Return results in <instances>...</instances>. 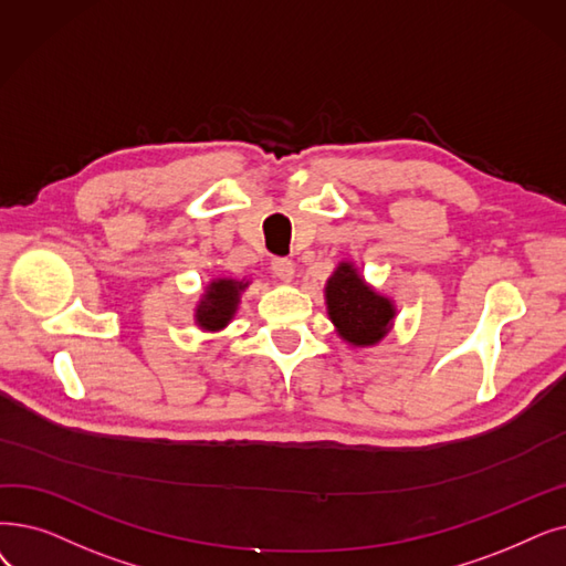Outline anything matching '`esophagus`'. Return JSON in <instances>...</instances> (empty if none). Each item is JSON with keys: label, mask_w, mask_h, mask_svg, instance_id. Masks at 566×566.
<instances>
[{"label": "esophagus", "mask_w": 566, "mask_h": 566, "mask_svg": "<svg viewBox=\"0 0 566 566\" xmlns=\"http://www.w3.org/2000/svg\"><path fill=\"white\" fill-rule=\"evenodd\" d=\"M270 270H273L275 277L280 280H291L293 273H296V265H293L291 259H273L270 261Z\"/></svg>", "instance_id": "1"}]
</instances>
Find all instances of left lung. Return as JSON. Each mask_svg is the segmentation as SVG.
<instances>
[{
  "label": "left lung",
  "instance_id": "1",
  "mask_svg": "<svg viewBox=\"0 0 566 566\" xmlns=\"http://www.w3.org/2000/svg\"><path fill=\"white\" fill-rule=\"evenodd\" d=\"M328 316L352 347H373L392 326L396 305L367 284L352 263H339L326 282Z\"/></svg>",
  "mask_w": 566,
  "mask_h": 566
}]
</instances>
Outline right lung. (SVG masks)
Listing matches in <instances>:
<instances>
[{
  "mask_svg": "<svg viewBox=\"0 0 566 566\" xmlns=\"http://www.w3.org/2000/svg\"><path fill=\"white\" fill-rule=\"evenodd\" d=\"M250 282L233 280V277H217L208 284L206 293L201 296L199 305H196V324H199L208 333H217L229 326L233 318L240 293L248 289Z\"/></svg>",
  "mask_w": 566,
  "mask_h": 566,
  "instance_id": "add662e5",
  "label": "right lung"
}]
</instances>
